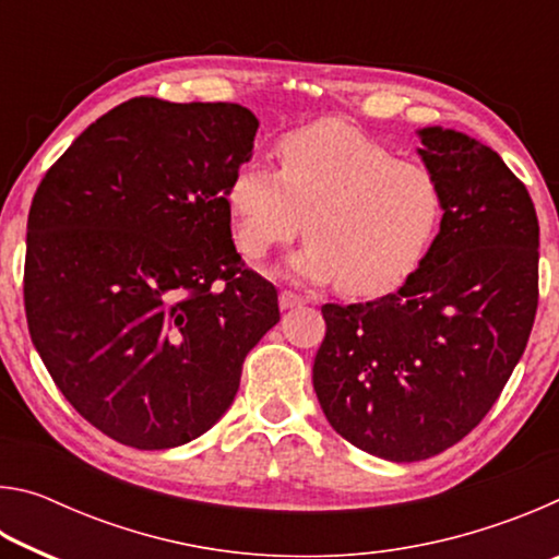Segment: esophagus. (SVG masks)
Listing matches in <instances>:
<instances>
[{
    "label": "esophagus",
    "instance_id": "esophagus-1",
    "mask_svg": "<svg viewBox=\"0 0 559 559\" xmlns=\"http://www.w3.org/2000/svg\"><path fill=\"white\" fill-rule=\"evenodd\" d=\"M306 302H308V298H302V296H298V293H293V290H281V296H278L281 310H290V308L306 306Z\"/></svg>",
    "mask_w": 559,
    "mask_h": 559
}]
</instances>
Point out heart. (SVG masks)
Instances as JSON below:
<instances>
[{
  "mask_svg": "<svg viewBox=\"0 0 559 559\" xmlns=\"http://www.w3.org/2000/svg\"><path fill=\"white\" fill-rule=\"evenodd\" d=\"M278 173L251 159L229 179L224 202L236 249L263 259L308 236L286 273L333 283L353 296H382L412 276L437 239L443 202L427 167L345 122L323 120L283 135Z\"/></svg>",
  "mask_w": 559,
  "mask_h": 559,
  "instance_id": "obj_1",
  "label": "heart"
}]
</instances>
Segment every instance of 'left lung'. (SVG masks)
Listing matches in <instances>:
<instances>
[{"instance_id": "1", "label": "left lung", "mask_w": 559, "mask_h": 559, "mask_svg": "<svg viewBox=\"0 0 559 559\" xmlns=\"http://www.w3.org/2000/svg\"><path fill=\"white\" fill-rule=\"evenodd\" d=\"M443 202L427 259L394 293L323 306L313 386L330 427L377 459L447 451L484 419L537 310L540 226L525 185L466 132L416 130Z\"/></svg>"}]
</instances>
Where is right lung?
Instances as JSON below:
<instances>
[{
    "mask_svg": "<svg viewBox=\"0 0 559 559\" xmlns=\"http://www.w3.org/2000/svg\"><path fill=\"white\" fill-rule=\"evenodd\" d=\"M257 130L239 103L140 96L91 122L36 189L32 343L73 409L126 447L210 431L281 320L276 288L241 266L224 202Z\"/></svg>",
    "mask_w": 559,
    "mask_h": 559,
    "instance_id": "obj_1",
    "label": "right lung"
}]
</instances>
